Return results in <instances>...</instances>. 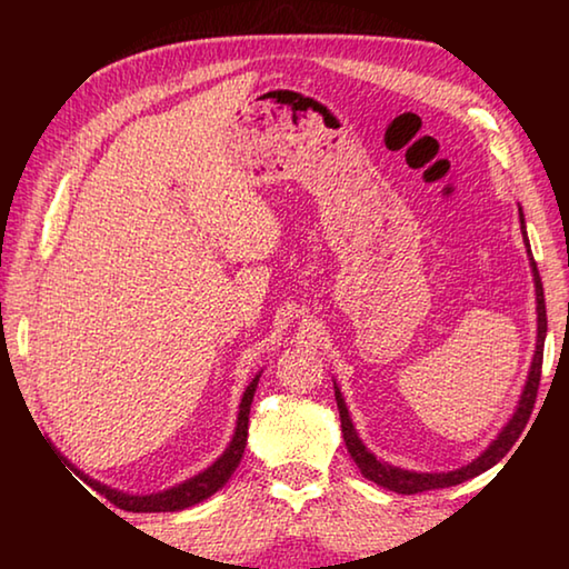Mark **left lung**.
Masks as SVG:
<instances>
[{
	"label": "left lung",
	"instance_id": "left-lung-1",
	"mask_svg": "<svg viewBox=\"0 0 569 569\" xmlns=\"http://www.w3.org/2000/svg\"><path fill=\"white\" fill-rule=\"evenodd\" d=\"M519 223H522V236H525V246L529 253V266H532V276H535V296H537V346H535V356H532V366H529L522 397L517 401V409L512 413L502 431L492 439L477 459H471L469 465L451 469V471H411V469H401L393 467L389 461L377 459V455H371L369 449L356 431L349 407H346L341 389L336 387L333 381V391H336V403H339V417H341V431H343V441L346 449H349L351 459L356 461V467L361 469V475L366 479H371L373 485H379L389 492L397 495H417V492H429V489H445V487H455L467 481L471 477H479L481 471L492 469L499 459H502L509 449H512L515 441L522 435V429L527 427L529 413H532L535 399H537V387H539V373H542V349H545V336H547V311H545V293H542V281H539L537 273V263L532 258V250H529V240H527V226H525V216L519 210Z\"/></svg>",
	"mask_w": 569,
	"mask_h": 569
}]
</instances>
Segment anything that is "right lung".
<instances>
[{
	"mask_svg": "<svg viewBox=\"0 0 569 569\" xmlns=\"http://www.w3.org/2000/svg\"><path fill=\"white\" fill-rule=\"evenodd\" d=\"M261 373L263 371H258L253 381H250L243 391V399H240V407H238L236 431H233V437H230L226 451L213 461V465L206 467L203 471H198L196 477L180 481V485L170 487V489H162V492L128 495V492H120V489L102 485V481L92 479L88 475H82L80 469H74V471L80 475V479L88 481L94 492L104 495L112 505H118L120 509H128V512H178V509H188L192 505L203 502V499L213 497L218 489L226 485L230 475L236 471V467L240 465V457H243L246 441H248L250 403H253V393L258 389V381H261Z\"/></svg>",
	"mask_w": 569,
	"mask_h": 569,
	"instance_id": "add662e5",
	"label": "right lung"
}]
</instances>
